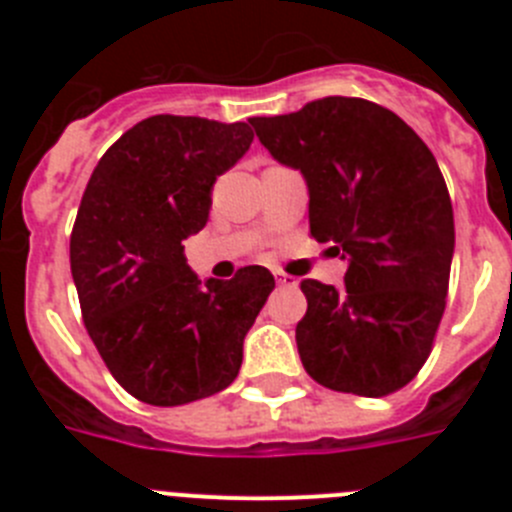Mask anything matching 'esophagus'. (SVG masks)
<instances>
[{"label": "esophagus", "mask_w": 512, "mask_h": 512, "mask_svg": "<svg viewBox=\"0 0 512 512\" xmlns=\"http://www.w3.org/2000/svg\"><path fill=\"white\" fill-rule=\"evenodd\" d=\"M274 277H277L279 287H297V279L295 277H287L284 271H274Z\"/></svg>", "instance_id": "1"}]
</instances>
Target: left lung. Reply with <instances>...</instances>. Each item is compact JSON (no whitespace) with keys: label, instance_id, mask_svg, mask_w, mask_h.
<instances>
[{"label":"left lung","instance_id":"8db88e82","mask_svg":"<svg viewBox=\"0 0 512 512\" xmlns=\"http://www.w3.org/2000/svg\"><path fill=\"white\" fill-rule=\"evenodd\" d=\"M251 125L305 179L312 238L346 261L343 287L302 282L305 372L361 397L400 390L431 354L449 292L454 210L436 158L408 122L359 97Z\"/></svg>","mask_w":512,"mask_h":512}]
</instances>
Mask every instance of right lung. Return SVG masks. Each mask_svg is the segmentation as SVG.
Segmentation results:
<instances>
[{
  "label": "right lung",
  "mask_w": 512,
  "mask_h": 512,
  "mask_svg": "<svg viewBox=\"0 0 512 512\" xmlns=\"http://www.w3.org/2000/svg\"><path fill=\"white\" fill-rule=\"evenodd\" d=\"M246 122L153 115L99 158L71 233L81 315L112 377L174 408L225 390L274 289L264 266L202 282L182 241L200 233L212 184L251 148Z\"/></svg>",
  "instance_id": "1"
}]
</instances>
